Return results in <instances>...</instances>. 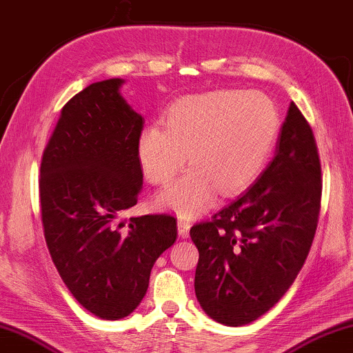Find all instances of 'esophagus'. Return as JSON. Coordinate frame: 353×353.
I'll return each mask as SVG.
<instances>
[{
  "label": "esophagus",
  "mask_w": 353,
  "mask_h": 353,
  "mask_svg": "<svg viewBox=\"0 0 353 353\" xmlns=\"http://www.w3.org/2000/svg\"><path fill=\"white\" fill-rule=\"evenodd\" d=\"M190 223L185 220V218H179L177 220V231H179V236L182 239H187L190 236Z\"/></svg>",
  "instance_id": "esophagus-1"
}]
</instances>
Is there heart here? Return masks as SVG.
Returning <instances> with one entry per match:
<instances>
[{
    "label": "heart",
    "mask_w": 353,
    "mask_h": 353,
    "mask_svg": "<svg viewBox=\"0 0 353 353\" xmlns=\"http://www.w3.org/2000/svg\"><path fill=\"white\" fill-rule=\"evenodd\" d=\"M163 127H144L137 146L139 166L149 183L166 185L188 155L192 168L155 203L193 218L209 209L216 190L229 196L256 181L275 146L279 113L264 92L220 89L179 99Z\"/></svg>",
    "instance_id": "heart-1"
}]
</instances>
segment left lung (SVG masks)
Segmentation results:
<instances>
[{
	"label": "left lung",
	"mask_w": 353,
	"mask_h": 353,
	"mask_svg": "<svg viewBox=\"0 0 353 353\" xmlns=\"http://www.w3.org/2000/svg\"><path fill=\"white\" fill-rule=\"evenodd\" d=\"M321 193L314 137L290 102L267 170L214 220L190 229L199 251L194 292L207 316L240 327L278 303L310 253Z\"/></svg>",
	"instance_id": "left-lung-1"
}]
</instances>
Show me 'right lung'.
<instances>
[{"label":"right lung","mask_w":353,"mask_h":353,"mask_svg":"<svg viewBox=\"0 0 353 353\" xmlns=\"http://www.w3.org/2000/svg\"><path fill=\"white\" fill-rule=\"evenodd\" d=\"M124 83H92L64 105L39 182L54 265L78 303L105 321L137 310L155 261L177 237L171 215L124 220L143 190L137 146L144 125L122 97Z\"/></svg>","instance_id":"1"}]
</instances>
